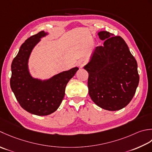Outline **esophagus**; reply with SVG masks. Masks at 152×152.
Returning <instances> with one entry per match:
<instances>
[{
	"instance_id": "esophagus-1",
	"label": "esophagus",
	"mask_w": 152,
	"mask_h": 152,
	"mask_svg": "<svg viewBox=\"0 0 152 152\" xmlns=\"http://www.w3.org/2000/svg\"><path fill=\"white\" fill-rule=\"evenodd\" d=\"M86 63V61L85 59H80V60H79L78 61V66L80 67H84Z\"/></svg>"
}]
</instances>
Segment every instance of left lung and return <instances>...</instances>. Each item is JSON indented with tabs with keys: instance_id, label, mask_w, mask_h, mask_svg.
<instances>
[{
	"instance_id": "1",
	"label": "left lung",
	"mask_w": 152,
	"mask_h": 152,
	"mask_svg": "<svg viewBox=\"0 0 152 152\" xmlns=\"http://www.w3.org/2000/svg\"><path fill=\"white\" fill-rule=\"evenodd\" d=\"M98 35L104 45L96 48L84 67L88 73V94L102 109L121 110L131 101L138 85L137 60L122 37L105 31Z\"/></svg>"
}]
</instances>
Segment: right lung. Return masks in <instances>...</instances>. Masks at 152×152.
I'll return each instance as SVG.
<instances>
[{
    "label": "right lung",
    "instance_id": "right-lung-1",
    "mask_svg": "<svg viewBox=\"0 0 152 152\" xmlns=\"http://www.w3.org/2000/svg\"><path fill=\"white\" fill-rule=\"evenodd\" d=\"M45 35L40 31L27 39L20 48L12 63L10 86L21 107L37 115H47L56 110L62 102L65 89L75 75L78 67H74L54 76L46 81L33 79L27 62L33 48Z\"/></svg>",
    "mask_w": 152,
    "mask_h": 152
}]
</instances>
